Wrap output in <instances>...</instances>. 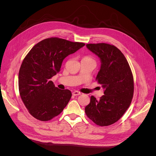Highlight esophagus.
I'll return each instance as SVG.
<instances>
[{
	"mask_svg": "<svg viewBox=\"0 0 156 156\" xmlns=\"http://www.w3.org/2000/svg\"><path fill=\"white\" fill-rule=\"evenodd\" d=\"M82 93L79 91H74L72 92V94L74 96H79V95H81Z\"/></svg>",
	"mask_w": 156,
	"mask_h": 156,
	"instance_id": "1",
	"label": "esophagus"
}]
</instances>
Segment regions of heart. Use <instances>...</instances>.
<instances>
[{
    "mask_svg": "<svg viewBox=\"0 0 156 156\" xmlns=\"http://www.w3.org/2000/svg\"><path fill=\"white\" fill-rule=\"evenodd\" d=\"M83 59H92V58L90 57H89V56H84Z\"/></svg>",
    "mask_w": 156,
    "mask_h": 156,
    "instance_id": "obj_1",
    "label": "heart"
}]
</instances>
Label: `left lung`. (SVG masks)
Here are the masks:
<instances>
[{
    "instance_id": "8db88e82",
    "label": "left lung",
    "mask_w": 156,
    "mask_h": 156,
    "mask_svg": "<svg viewBox=\"0 0 156 156\" xmlns=\"http://www.w3.org/2000/svg\"><path fill=\"white\" fill-rule=\"evenodd\" d=\"M87 48L100 58L96 80L105 90L100 100L90 97L85 113L98 126H107L119 120L131 104L134 92L133 74L124 55L115 45L89 44Z\"/></svg>"
}]
</instances>
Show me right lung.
Returning <instances> with one entry per match:
<instances>
[{
	"instance_id": "add662e5",
	"label": "right lung",
	"mask_w": 156,
	"mask_h": 156,
	"mask_svg": "<svg viewBox=\"0 0 156 156\" xmlns=\"http://www.w3.org/2000/svg\"><path fill=\"white\" fill-rule=\"evenodd\" d=\"M85 45L58 37L36 44L23 60L19 72L20 96L30 114L48 121L62 112L72 92L55 87L51 79L60 72L63 60Z\"/></svg>"
}]
</instances>
